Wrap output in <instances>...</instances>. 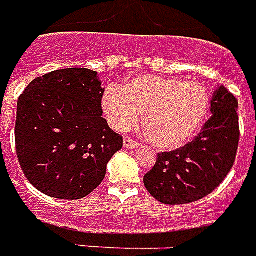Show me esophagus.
Here are the masks:
<instances>
[{"mask_svg":"<svg viewBox=\"0 0 256 256\" xmlns=\"http://www.w3.org/2000/svg\"><path fill=\"white\" fill-rule=\"evenodd\" d=\"M123 145H124L126 148H128V150H133V148H138L140 146V144L137 142V141L128 138V137H126V138L123 140Z\"/></svg>","mask_w":256,"mask_h":256,"instance_id":"34e87169","label":"esophagus"}]
</instances>
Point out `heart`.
Here are the masks:
<instances>
[{
    "label": "heart",
    "instance_id": "obj_1",
    "mask_svg": "<svg viewBox=\"0 0 256 256\" xmlns=\"http://www.w3.org/2000/svg\"><path fill=\"white\" fill-rule=\"evenodd\" d=\"M102 111L116 132L133 128L144 114V132L160 150H177L198 133L210 108L203 84L159 75H140L102 96Z\"/></svg>",
    "mask_w": 256,
    "mask_h": 256
}]
</instances>
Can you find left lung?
<instances>
[{
	"instance_id": "8db88e82",
	"label": "left lung",
	"mask_w": 256,
	"mask_h": 256,
	"mask_svg": "<svg viewBox=\"0 0 256 256\" xmlns=\"http://www.w3.org/2000/svg\"><path fill=\"white\" fill-rule=\"evenodd\" d=\"M237 100L218 86L211 100L212 116L192 142L158 155L155 166L144 176V185L164 204H188L212 192L225 180L236 159L240 128Z\"/></svg>"
}]
</instances>
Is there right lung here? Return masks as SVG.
Instances as JSON below:
<instances>
[{"label":"right lung","instance_id":"add662e5","mask_svg":"<svg viewBox=\"0 0 256 256\" xmlns=\"http://www.w3.org/2000/svg\"><path fill=\"white\" fill-rule=\"evenodd\" d=\"M97 72L66 68L31 82L18 101L14 141L26 178L50 198L76 200L106 177L122 136L102 118Z\"/></svg>","mask_w":256,"mask_h":256}]
</instances>
